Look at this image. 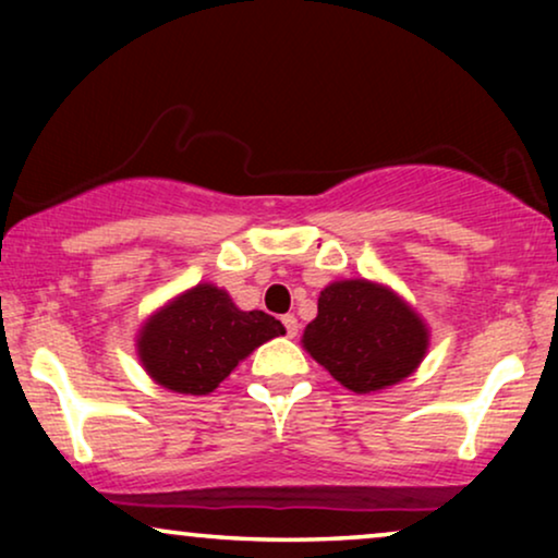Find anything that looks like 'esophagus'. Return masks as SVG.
I'll return each instance as SVG.
<instances>
[{
  "label": "esophagus",
  "mask_w": 558,
  "mask_h": 558,
  "mask_svg": "<svg viewBox=\"0 0 558 558\" xmlns=\"http://www.w3.org/2000/svg\"><path fill=\"white\" fill-rule=\"evenodd\" d=\"M281 323H284L289 338H296V332H300V323H296V317L294 315H284V317H281Z\"/></svg>",
  "instance_id": "34e87169"
}]
</instances>
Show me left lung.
Segmentation results:
<instances>
[{"mask_svg":"<svg viewBox=\"0 0 558 558\" xmlns=\"http://www.w3.org/2000/svg\"><path fill=\"white\" fill-rule=\"evenodd\" d=\"M302 348L355 393H378L409 378L429 350V327L388 284L340 279L319 292Z\"/></svg>","mask_w":558,"mask_h":558,"instance_id":"8db88e82","label":"left lung"}]
</instances>
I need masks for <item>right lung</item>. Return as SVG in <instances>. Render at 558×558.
<instances>
[{"instance_id":"1","label":"right lung","mask_w":558,"mask_h":558,"mask_svg":"<svg viewBox=\"0 0 558 558\" xmlns=\"http://www.w3.org/2000/svg\"><path fill=\"white\" fill-rule=\"evenodd\" d=\"M284 332L279 319L262 310L243 312L226 289L201 281L144 319L136 355L157 386L208 396L258 345Z\"/></svg>"}]
</instances>
